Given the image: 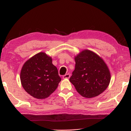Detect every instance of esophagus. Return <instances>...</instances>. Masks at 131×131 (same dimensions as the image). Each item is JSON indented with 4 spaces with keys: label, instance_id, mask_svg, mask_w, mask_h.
<instances>
[{
    "label": "esophagus",
    "instance_id": "1",
    "mask_svg": "<svg viewBox=\"0 0 131 131\" xmlns=\"http://www.w3.org/2000/svg\"><path fill=\"white\" fill-rule=\"evenodd\" d=\"M70 77V74H65V75H63L62 78H63V79H69Z\"/></svg>",
    "mask_w": 131,
    "mask_h": 131
}]
</instances>
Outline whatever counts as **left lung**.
Instances as JSON below:
<instances>
[{"instance_id": "8db88e82", "label": "left lung", "mask_w": 131, "mask_h": 131, "mask_svg": "<svg viewBox=\"0 0 131 131\" xmlns=\"http://www.w3.org/2000/svg\"><path fill=\"white\" fill-rule=\"evenodd\" d=\"M75 67L70 82L80 95L91 99L102 93L109 85L111 75L98 54L85 49L75 57Z\"/></svg>"}]
</instances>
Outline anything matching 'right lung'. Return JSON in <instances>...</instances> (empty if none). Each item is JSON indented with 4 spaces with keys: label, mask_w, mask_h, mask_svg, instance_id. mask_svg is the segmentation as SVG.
<instances>
[{
    "label": "right lung",
    "mask_w": 131,
    "mask_h": 131,
    "mask_svg": "<svg viewBox=\"0 0 131 131\" xmlns=\"http://www.w3.org/2000/svg\"><path fill=\"white\" fill-rule=\"evenodd\" d=\"M20 80L27 93L37 99L48 97L61 80L52 57L39 52L27 60L21 69Z\"/></svg>",
    "instance_id": "add662e5"
}]
</instances>
